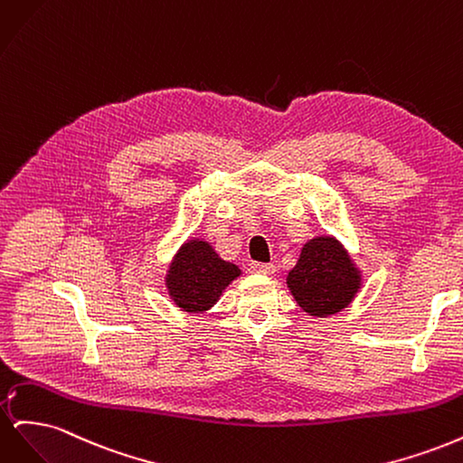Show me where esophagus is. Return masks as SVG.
I'll list each match as a JSON object with an SVG mask.
<instances>
[{
  "instance_id": "1",
  "label": "esophagus",
  "mask_w": 463,
  "mask_h": 463,
  "mask_svg": "<svg viewBox=\"0 0 463 463\" xmlns=\"http://www.w3.org/2000/svg\"><path fill=\"white\" fill-rule=\"evenodd\" d=\"M250 270L257 274H272L276 266L272 262H250Z\"/></svg>"
}]
</instances>
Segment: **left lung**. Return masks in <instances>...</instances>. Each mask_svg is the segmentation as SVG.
<instances>
[{"mask_svg": "<svg viewBox=\"0 0 463 463\" xmlns=\"http://www.w3.org/2000/svg\"><path fill=\"white\" fill-rule=\"evenodd\" d=\"M288 286L303 311L334 315L352 301L359 278L352 260L332 237H317L301 250L288 274Z\"/></svg>", "mask_w": 463, "mask_h": 463, "instance_id": "obj_1", "label": "left lung"}]
</instances>
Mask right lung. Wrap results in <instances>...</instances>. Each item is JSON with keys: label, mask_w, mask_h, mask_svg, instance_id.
<instances>
[{"label": "right lung", "mask_w": 463, "mask_h": 463, "mask_svg": "<svg viewBox=\"0 0 463 463\" xmlns=\"http://www.w3.org/2000/svg\"><path fill=\"white\" fill-rule=\"evenodd\" d=\"M240 276L235 264L222 260L204 241H189L177 253L167 274V288L177 307L201 313L213 307L222 289Z\"/></svg>", "instance_id": "add662e5"}]
</instances>
